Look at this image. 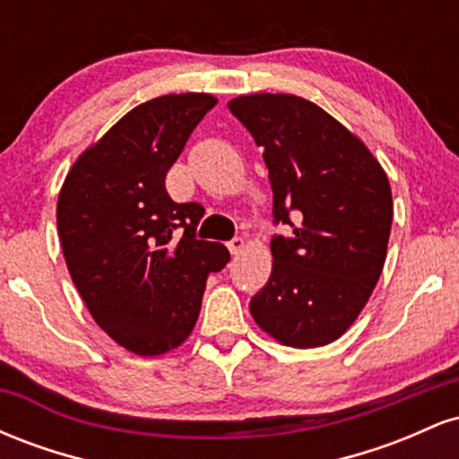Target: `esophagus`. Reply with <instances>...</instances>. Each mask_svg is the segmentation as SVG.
Wrapping results in <instances>:
<instances>
[{
	"label": "esophagus",
	"mask_w": 459,
	"mask_h": 459,
	"mask_svg": "<svg viewBox=\"0 0 459 459\" xmlns=\"http://www.w3.org/2000/svg\"><path fill=\"white\" fill-rule=\"evenodd\" d=\"M246 247V241L241 239V237H233V239L229 241V250H230V255H239L241 250H244Z\"/></svg>",
	"instance_id": "obj_1"
}]
</instances>
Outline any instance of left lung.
<instances>
[{
  "label": "left lung",
  "mask_w": 459,
  "mask_h": 459,
  "mask_svg": "<svg viewBox=\"0 0 459 459\" xmlns=\"http://www.w3.org/2000/svg\"><path fill=\"white\" fill-rule=\"evenodd\" d=\"M230 114L263 149L273 192L270 281L250 299L259 328L291 347L339 339L365 308L386 261L393 196L371 151L319 105L246 94Z\"/></svg>",
  "instance_id": "left-lung-1"
}]
</instances>
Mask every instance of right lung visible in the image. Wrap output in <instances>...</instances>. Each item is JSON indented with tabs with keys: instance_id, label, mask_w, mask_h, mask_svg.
Here are the masks:
<instances>
[{
	"instance_id": "obj_1",
	"label": "right lung",
	"mask_w": 459,
	"mask_h": 459,
	"mask_svg": "<svg viewBox=\"0 0 459 459\" xmlns=\"http://www.w3.org/2000/svg\"><path fill=\"white\" fill-rule=\"evenodd\" d=\"M218 99L166 94L125 114L79 155L57 196V233L79 296L118 345L175 350L196 325L204 282L230 261L203 241L198 203H175L166 175Z\"/></svg>"
}]
</instances>
